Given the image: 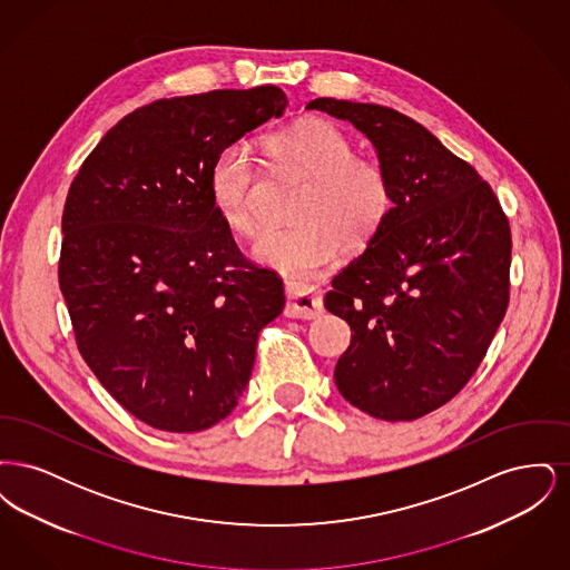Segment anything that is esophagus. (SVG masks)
I'll list each match as a JSON object with an SVG mask.
<instances>
[{"mask_svg":"<svg viewBox=\"0 0 570 570\" xmlns=\"http://www.w3.org/2000/svg\"><path fill=\"white\" fill-rule=\"evenodd\" d=\"M286 309L284 314L288 318H303V321H314L323 314V297L314 288H298L288 284L286 286Z\"/></svg>","mask_w":570,"mask_h":570,"instance_id":"esophagus-1","label":"esophagus"}]
</instances>
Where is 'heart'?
<instances>
[{"label":"heart","instance_id":"obj_1","mask_svg":"<svg viewBox=\"0 0 570 570\" xmlns=\"http://www.w3.org/2000/svg\"><path fill=\"white\" fill-rule=\"evenodd\" d=\"M273 168L305 179L293 219L298 226L272 230L254 245L252 256L305 284L325 272L340 247L356 254L376 239L393 209L386 170L372 158L354 156L353 140L326 119H305L265 138ZM258 164L245 142L226 145L209 168V196L226 228L252 237L258 217L252 191Z\"/></svg>","mask_w":570,"mask_h":570}]
</instances>
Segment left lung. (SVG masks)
<instances>
[{"label":"left lung","instance_id":"obj_1","mask_svg":"<svg viewBox=\"0 0 570 570\" xmlns=\"http://www.w3.org/2000/svg\"><path fill=\"white\" fill-rule=\"evenodd\" d=\"M305 109L367 136L393 190L376 239L326 293L353 328L333 379L365 414L414 421L460 393L507 314L509 219L488 181L406 115L335 98Z\"/></svg>","mask_w":570,"mask_h":570}]
</instances>
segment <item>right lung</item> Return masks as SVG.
<instances>
[{
	"label": "right lung",
	"instance_id": "1",
	"mask_svg": "<svg viewBox=\"0 0 570 570\" xmlns=\"http://www.w3.org/2000/svg\"><path fill=\"white\" fill-rule=\"evenodd\" d=\"M288 107L275 85L164 98L87 156L61 216L59 288L85 363L138 421L194 434L244 395L277 273L235 244L209 196L217 154Z\"/></svg>",
	"mask_w": 570,
	"mask_h": 570
}]
</instances>
